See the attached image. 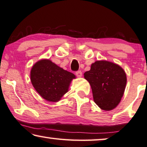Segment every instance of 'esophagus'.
Masks as SVG:
<instances>
[{
  "instance_id": "1",
  "label": "esophagus",
  "mask_w": 147,
  "mask_h": 147,
  "mask_svg": "<svg viewBox=\"0 0 147 147\" xmlns=\"http://www.w3.org/2000/svg\"><path fill=\"white\" fill-rule=\"evenodd\" d=\"M76 76H78V78H81V77L82 76V72H81V71H80V70L77 71H76Z\"/></svg>"
}]
</instances>
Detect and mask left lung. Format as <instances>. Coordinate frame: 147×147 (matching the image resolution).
I'll return each mask as SVG.
<instances>
[{"mask_svg": "<svg viewBox=\"0 0 147 147\" xmlns=\"http://www.w3.org/2000/svg\"><path fill=\"white\" fill-rule=\"evenodd\" d=\"M89 82L93 99L103 110H111L121 102L126 85V75L121 66L106 61H96L84 74Z\"/></svg>", "mask_w": 147, "mask_h": 147, "instance_id": "obj_1", "label": "left lung"}]
</instances>
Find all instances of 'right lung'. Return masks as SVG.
<instances>
[{
	"instance_id": "add662e5",
	"label": "right lung",
	"mask_w": 147,
	"mask_h": 147,
	"mask_svg": "<svg viewBox=\"0 0 147 147\" xmlns=\"http://www.w3.org/2000/svg\"><path fill=\"white\" fill-rule=\"evenodd\" d=\"M76 76L64 70L49 60H42L32 66L31 82L39 94L48 102H58L68 92Z\"/></svg>"
}]
</instances>
